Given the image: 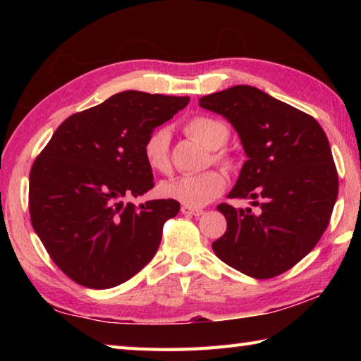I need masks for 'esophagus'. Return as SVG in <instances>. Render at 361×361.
I'll use <instances>...</instances> for the list:
<instances>
[{
  "label": "esophagus",
  "mask_w": 361,
  "mask_h": 361,
  "mask_svg": "<svg viewBox=\"0 0 361 361\" xmlns=\"http://www.w3.org/2000/svg\"><path fill=\"white\" fill-rule=\"evenodd\" d=\"M181 212L183 214H186V216H195V217H198V216H202V214L204 212L203 209H198V208H190V206H181Z\"/></svg>",
  "instance_id": "1"
}]
</instances>
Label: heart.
Returning <instances> with one entry per match:
<instances>
[{"label": "heart", "mask_w": 361, "mask_h": 361, "mask_svg": "<svg viewBox=\"0 0 361 361\" xmlns=\"http://www.w3.org/2000/svg\"><path fill=\"white\" fill-rule=\"evenodd\" d=\"M185 132L206 147L216 150L228 140L229 130L224 121L211 116H194L185 124ZM171 135L167 128H155L145 137L142 155L152 171L167 173L171 171ZM216 161H228L225 153H214ZM226 186L225 175L216 169L194 175H180L161 185V194L190 208H200L217 198Z\"/></svg>", "instance_id": "obj_1"}]
</instances>
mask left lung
Wrapping results in <instances>:
<instances>
[{"instance_id":"left-lung-1","label":"left lung","mask_w":361,"mask_h":361,"mask_svg":"<svg viewBox=\"0 0 361 361\" xmlns=\"http://www.w3.org/2000/svg\"><path fill=\"white\" fill-rule=\"evenodd\" d=\"M200 106L226 118L248 159L220 203L226 233L212 243L216 256L251 278L270 279L315 248L338 195V173L324 130L315 118L259 88L235 85L203 96Z\"/></svg>"}]
</instances>
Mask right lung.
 Here are the masks:
<instances>
[{"instance_id": "add662e5", "label": "right lung", "mask_w": 361, "mask_h": 361, "mask_svg": "<svg viewBox=\"0 0 361 361\" xmlns=\"http://www.w3.org/2000/svg\"><path fill=\"white\" fill-rule=\"evenodd\" d=\"M189 97L122 91L71 114L54 132L29 175V212L37 235L68 278L111 288L141 271L159 247L172 198L124 203L153 188L142 145Z\"/></svg>"}]
</instances>
